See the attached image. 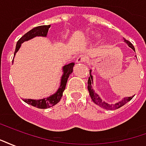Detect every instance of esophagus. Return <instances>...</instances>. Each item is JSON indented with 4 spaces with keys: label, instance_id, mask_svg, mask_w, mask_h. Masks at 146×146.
<instances>
[{
    "label": "esophagus",
    "instance_id": "1",
    "mask_svg": "<svg viewBox=\"0 0 146 146\" xmlns=\"http://www.w3.org/2000/svg\"><path fill=\"white\" fill-rule=\"evenodd\" d=\"M86 61H87V58L84 55H83V54L79 55L77 57V58H76V62H85Z\"/></svg>",
    "mask_w": 146,
    "mask_h": 146
}]
</instances>
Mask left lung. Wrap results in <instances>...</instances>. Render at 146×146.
<instances>
[{
	"instance_id": "8db88e82",
	"label": "left lung",
	"mask_w": 146,
	"mask_h": 146,
	"mask_svg": "<svg viewBox=\"0 0 146 146\" xmlns=\"http://www.w3.org/2000/svg\"><path fill=\"white\" fill-rule=\"evenodd\" d=\"M125 42L128 44V46L130 48H131L134 51H135V47L133 46L131 42L127 40H125ZM92 75H90V77L88 78V92L89 94H90V96H91V98H92V101L94 102L95 103H96L97 105H98L99 106H101V107L104 108L106 110H117V109H119L123 106H124V105L127 103V102H128L129 101H131L133 97L134 96H131V97H127V98H124L123 99L122 101L119 102H117L116 104L114 105H110L108 104V103H106L105 102H102L101 98H99V96L98 95H97L96 93H95V92L93 91V89L92 88Z\"/></svg>"
}]
</instances>
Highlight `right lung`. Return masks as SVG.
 I'll list each match as a JSON object with an SVG mask.
<instances>
[{"instance_id":"right-lung-1","label":"right lung","mask_w":146,"mask_h":146,"mask_svg":"<svg viewBox=\"0 0 146 146\" xmlns=\"http://www.w3.org/2000/svg\"><path fill=\"white\" fill-rule=\"evenodd\" d=\"M50 27H51L50 25L36 27L32 29L31 30H30L29 32H27L26 34H24L23 36L18 40L14 54H15V53L19 51V49L21 46V44L23 43L24 41H27L28 40L32 39L33 37L36 36H47L48 29L50 28ZM73 66H74V63L71 62V63L68 64V65L63 67L64 73L62 76V79H61V85L55 94L51 95L50 97H48V98H43V99H40V100L24 99V102H27V104L31 105V106H33L34 107L38 108V109H47V108L51 107V106L57 104L58 102L60 101L61 98L62 96V92H64V90L66 88V85L68 78H69L70 74L73 73Z\"/></svg>"}]
</instances>
